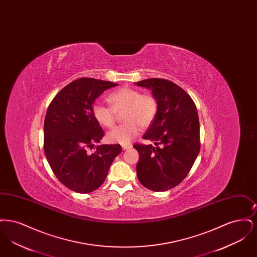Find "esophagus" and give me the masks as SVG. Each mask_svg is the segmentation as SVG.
<instances>
[{
  "mask_svg": "<svg viewBox=\"0 0 257 257\" xmlns=\"http://www.w3.org/2000/svg\"><path fill=\"white\" fill-rule=\"evenodd\" d=\"M121 147H122L123 150H128V149L132 148V146L131 145H122Z\"/></svg>",
  "mask_w": 257,
  "mask_h": 257,
  "instance_id": "esophagus-1",
  "label": "esophagus"
}]
</instances>
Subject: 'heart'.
Returning a JSON list of instances; mask_svg holds the SVG:
<instances>
[{
	"label": "heart",
	"instance_id": "1",
	"mask_svg": "<svg viewBox=\"0 0 257 257\" xmlns=\"http://www.w3.org/2000/svg\"><path fill=\"white\" fill-rule=\"evenodd\" d=\"M108 102L110 107L95 103L92 114L100 125L110 128L116 122L118 114L124 112L123 120L126 123L107 134V140L111 144H129L139 134L141 127L147 128L152 124L158 112L156 98L132 87H121L111 92Z\"/></svg>",
	"mask_w": 257,
	"mask_h": 257
}]
</instances>
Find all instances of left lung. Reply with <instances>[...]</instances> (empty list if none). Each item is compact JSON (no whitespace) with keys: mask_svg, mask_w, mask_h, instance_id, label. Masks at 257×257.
I'll return each mask as SVG.
<instances>
[{"mask_svg":"<svg viewBox=\"0 0 257 257\" xmlns=\"http://www.w3.org/2000/svg\"><path fill=\"white\" fill-rule=\"evenodd\" d=\"M150 89L158 112L143 139L152 145L136 144L140 155L136 171L140 182L154 192H164L183 181L199 153V121L193 99L176 84L165 79L135 83Z\"/></svg>","mask_w":257,"mask_h":257,"instance_id":"obj_1","label":"left lung"}]
</instances>
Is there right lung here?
Returning a JSON list of instances; mask_svg holds the SVG:
<instances>
[{
  "label": "right lung",
  "mask_w": 257,
  "mask_h": 257,
  "mask_svg": "<svg viewBox=\"0 0 257 257\" xmlns=\"http://www.w3.org/2000/svg\"><path fill=\"white\" fill-rule=\"evenodd\" d=\"M117 86L92 78H80L64 86L52 100L44 120V152L57 178L76 193L93 192L104 183L120 145L94 147L104 137L92 114L96 98Z\"/></svg>",
  "instance_id": "right-lung-1"
}]
</instances>
